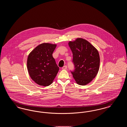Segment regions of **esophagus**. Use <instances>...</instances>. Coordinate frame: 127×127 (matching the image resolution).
<instances>
[{
	"label": "esophagus",
	"instance_id": "obj_1",
	"mask_svg": "<svg viewBox=\"0 0 127 127\" xmlns=\"http://www.w3.org/2000/svg\"><path fill=\"white\" fill-rule=\"evenodd\" d=\"M62 69H63V70H66V69H67V66H66V65H65V66H64L62 67Z\"/></svg>",
	"mask_w": 127,
	"mask_h": 127
}]
</instances>
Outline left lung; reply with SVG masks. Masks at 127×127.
I'll return each mask as SVG.
<instances>
[{"mask_svg": "<svg viewBox=\"0 0 127 127\" xmlns=\"http://www.w3.org/2000/svg\"><path fill=\"white\" fill-rule=\"evenodd\" d=\"M68 45L72 52V62L75 68L71 71L73 77L78 84H88L95 78L98 71V52L90 43L82 38L69 41Z\"/></svg>", "mask_w": 127, "mask_h": 127, "instance_id": "1", "label": "left lung"}]
</instances>
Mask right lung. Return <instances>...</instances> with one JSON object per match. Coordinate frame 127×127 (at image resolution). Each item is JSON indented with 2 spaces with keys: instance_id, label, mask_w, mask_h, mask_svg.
Returning a JSON list of instances; mask_svg holds the SVG:
<instances>
[{
  "instance_id": "right-lung-1",
  "label": "right lung",
  "mask_w": 127,
  "mask_h": 127,
  "mask_svg": "<svg viewBox=\"0 0 127 127\" xmlns=\"http://www.w3.org/2000/svg\"><path fill=\"white\" fill-rule=\"evenodd\" d=\"M56 44L44 43L37 46L29 55L27 68L30 78L40 86L51 84L59 70L52 56Z\"/></svg>"
}]
</instances>
